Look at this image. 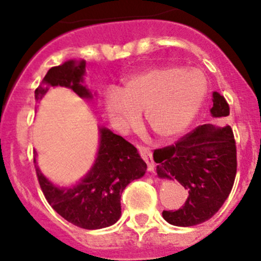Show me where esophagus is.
I'll use <instances>...</instances> for the list:
<instances>
[{
    "mask_svg": "<svg viewBox=\"0 0 261 261\" xmlns=\"http://www.w3.org/2000/svg\"><path fill=\"white\" fill-rule=\"evenodd\" d=\"M137 150H139L140 156L142 157V160L147 163V170L150 172H153L154 170V162L152 159V152L148 147H145V146H137Z\"/></svg>",
    "mask_w": 261,
    "mask_h": 261,
    "instance_id": "esophagus-1",
    "label": "esophagus"
}]
</instances>
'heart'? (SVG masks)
Instances as JSON below:
<instances>
[{
    "mask_svg": "<svg viewBox=\"0 0 261 261\" xmlns=\"http://www.w3.org/2000/svg\"><path fill=\"white\" fill-rule=\"evenodd\" d=\"M207 91V79L199 69L152 68L127 80L121 91H109L105 104L119 128L131 126L145 111L151 130L161 139H172L188 127Z\"/></svg>",
    "mask_w": 261,
    "mask_h": 261,
    "instance_id": "heart-1",
    "label": "heart"
}]
</instances>
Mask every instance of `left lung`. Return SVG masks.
Instances as JSON below:
<instances>
[{
    "mask_svg": "<svg viewBox=\"0 0 261 261\" xmlns=\"http://www.w3.org/2000/svg\"><path fill=\"white\" fill-rule=\"evenodd\" d=\"M214 117L229 115V104L213 91ZM153 160L157 174L177 179L188 192L185 205L177 211H163L170 224L193 227L207 222L228 198L237 174V146L230 126L216 128L199 125L173 145L156 148Z\"/></svg>",
    "mask_w": 261,
    "mask_h": 261,
    "instance_id": "left-lung-1",
    "label": "left lung"
}]
</instances>
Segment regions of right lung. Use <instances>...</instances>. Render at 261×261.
<instances>
[{
	"label": "right lung",
	"mask_w": 261,
	"mask_h": 261,
	"mask_svg": "<svg viewBox=\"0 0 261 261\" xmlns=\"http://www.w3.org/2000/svg\"><path fill=\"white\" fill-rule=\"evenodd\" d=\"M84 73L85 62L76 64L70 61L51 67L34 91L36 101H39L50 87L57 85L71 89L80 98H91L90 91L82 84ZM146 168L135 146L102 127L98 159L79 185L58 188L39 172L37 166L36 173L45 199L59 216L79 228L100 229L119 220L122 191L131 181L144 176Z\"/></svg>",
	"instance_id": "1"
}]
</instances>
